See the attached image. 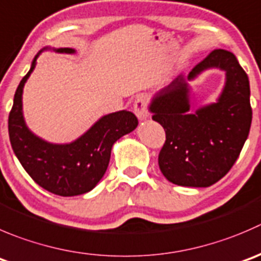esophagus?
I'll list each match as a JSON object with an SVG mask.
<instances>
[{"mask_svg":"<svg viewBox=\"0 0 261 261\" xmlns=\"http://www.w3.org/2000/svg\"><path fill=\"white\" fill-rule=\"evenodd\" d=\"M134 112L138 116L139 120H145V118H148V99L145 97H143V95L136 97L135 102H134Z\"/></svg>","mask_w":261,"mask_h":261,"instance_id":"obj_1","label":"esophagus"}]
</instances>
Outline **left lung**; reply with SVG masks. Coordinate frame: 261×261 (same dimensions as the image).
<instances>
[{
    "instance_id": "left-lung-1",
    "label": "left lung",
    "mask_w": 261,
    "mask_h": 261,
    "mask_svg": "<svg viewBox=\"0 0 261 261\" xmlns=\"http://www.w3.org/2000/svg\"><path fill=\"white\" fill-rule=\"evenodd\" d=\"M208 68L226 71V84L217 103L192 114L187 82ZM149 110L166 131L158 156L164 177L179 186L208 187L228 173L249 136V77L233 53L214 49L186 77L179 75L159 90Z\"/></svg>"
}]
</instances>
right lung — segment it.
Wrapping results in <instances>:
<instances>
[{
	"mask_svg": "<svg viewBox=\"0 0 261 261\" xmlns=\"http://www.w3.org/2000/svg\"><path fill=\"white\" fill-rule=\"evenodd\" d=\"M49 49L43 48L42 50ZM40 50V52H42ZM58 53H75L72 48H53ZM22 77L9 115V135L12 150L30 177L47 191L60 196H75L90 191L107 171L116 141L138 126L133 112L118 111L103 116L84 135L70 144H52L28 128L22 116V89L37 63Z\"/></svg>",
	"mask_w": 261,
	"mask_h": 261,
	"instance_id": "1",
	"label": "right lung"
}]
</instances>
